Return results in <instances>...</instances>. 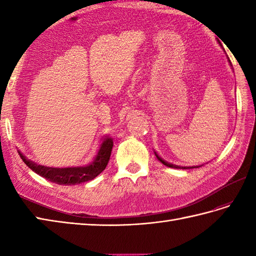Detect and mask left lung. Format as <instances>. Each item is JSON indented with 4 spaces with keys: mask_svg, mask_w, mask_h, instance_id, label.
Returning <instances> with one entry per match:
<instances>
[{
    "mask_svg": "<svg viewBox=\"0 0 256 256\" xmlns=\"http://www.w3.org/2000/svg\"><path fill=\"white\" fill-rule=\"evenodd\" d=\"M155 154H156V153H155ZM156 157H157V158H158V160L162 162V164L166 165L167 167H172V168H182V170H184V168H189V167H179V166H176V165H172V164H170V162H165V160H162L160 158V157H158L157 155H156Z\"/></svg>",
    "mask_w": 256,
    "mask_h": 256,
    "instance_id": "8db88e82",
    "label": "left lung"
}]
</instances>
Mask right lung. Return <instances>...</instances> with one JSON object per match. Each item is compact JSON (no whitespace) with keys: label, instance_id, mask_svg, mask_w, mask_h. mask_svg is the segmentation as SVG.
Returning a JSON list of instances; mask_svg holds the SVG:
<instances>
[{"label":"right lung","instance_id":"obj_1","mask_svg":"<svg viewBox=\"0 0 256 256\" xmlns=\"http://www.w3.org/2000/svg\"><path fill=\"white\" fill-rule=\"evenodd\" d=\"M112 148V138H106L103 140L94 160L92 162L90 165L72 168H52L40 166L35 164L34 162L27 160L23 154H20V152H18V154L22 160H23L32 172H35L40 176L44 177L48 182H55L57 184H62V186H72V184H78L92 180V179L96 178L100 172L104 170L108 162V160H110Z\"/></svg>","mask_w":256,"mask_h":256}]
</instances>
